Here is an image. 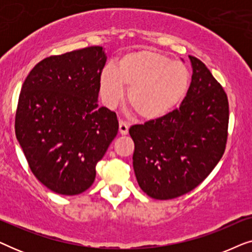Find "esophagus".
<instances>
[{"instance_id": "34e87169", "label": "esophagus", "mask_w": 252, "mask_h": 252, "mask_svg": "<svg viewBox=\"0 0 252 252\" xmlns=\"http://www.w3.org/2000/svg\"><path fill=\"white\" fill-rule=\"evenodd\" d=\"M128 128H129L128 124H127L125 120H120L119 122V133L123 134V135H126V134L128 133Z\"/></svg>"}]
</instances>
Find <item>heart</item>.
I'll return each mask as SVG.
<instances>
[{
    "label": "heart",
    "instance_id": "b5f03b06",
    "mask_svg": "<svg viewBox=\"0 0 252 252\" xmlns=\"http://www.w3.org/2000/svg\"><path fill=\"white\" fill-rule=\"evenodd\" d=\"M190 72L179 61L153 50L125 54L117 67L108 65L99 78V93L104 104L112 108L128 91V104L140 118L154 120L177 108L187 94Z\"/></svg>",
    "mask_w": 252,
    "mask_h": 252
}]
</instances>
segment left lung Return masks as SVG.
Returning a JSON list of instances; mask_svg holds the SVG:
<instances>
[{"label": "left lung", "instance_id": "obj_1", "mask_svg": "<svg viewBox=\"0 0 252 252\" xmlns=\"http://www.w3.org/2000/svg\"><path fill=\"white\" fill-rule=\"evenodd\" d=\"M191 82L179 108L133 125V167L141 189L172 199L197 187L221 159L228 136L227 94L205 64L189 56Z\"/></svg>", "mask_w": 252, "mask_h": 252}]
</instances>
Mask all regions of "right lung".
Masks as SVG:
<instances>
[{"label":"right lung","mask_w":252,"mask_h":252,"mask_svg":"<svg viewBox=\"0 0 252 252\" xmlns=\"http://www.w3.org/2000/svg\"><path fill=\"white\" fill-rule=\"evenodd\" d=\"M105 62L99 46L54 55L37 63L23 84L17 140L32 173L57 194L87 190L118 133L116 112L97 104Z\"/></svg>","instance_id":"1"}]
</instances>
